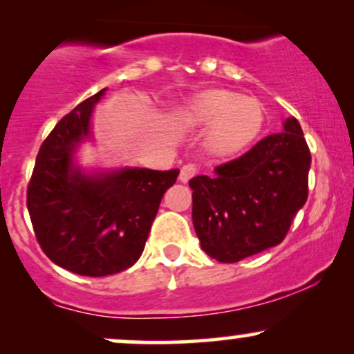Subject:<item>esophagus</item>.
I'll list each match as a JSON object with an SVG mask.
<instances>
[{
	"instance_id": "esophagus-1",
	"label": "esophagus",
	"mask_w": 354,
	"mask_h": 354,
	"mask_svg": "<svg viewBox=\"0 0 354 354\" xmlns=\"http://www.w3.org/2000/svg\"><path fill=\"white\" fill-rule=\"evenodd\" d=\"M194 174H196V166L191 165V163L185 165L181 168V171H180V181L181 183H188L191 178L194 176Z\"/></svg>"
}]
</instances>
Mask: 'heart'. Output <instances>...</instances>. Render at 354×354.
Instances as JSON below:
<instances>
[{
	"mask_svg": "<svg viewBox=\"0 0 354 354\" xmlns=\"http://www.w3.org/2000/svg\"><path fill=\"white\" fill-rule=\"evenodd\" d=\"M181 115L191 126H208L205 145L219 158L245 151L261 135L266 123V108L261 100L221 88L194 95Z\"/></svg>",
	"mask_w": 354,
	"mask_h": 354,
	"instance_id": "b5f03b06",
	"label": "heart"
}]
</instances>
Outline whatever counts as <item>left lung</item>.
<instances>
[{
  "instance_id": "1",
  "label": "left lung",
  "mask_w": 354,
  "mask_h": 354,
  "mask_svg": "<svg viewBox=\"0 0 354 354\" xmlns=\"http://www.w3.org/2000/svg\"><path fill=\"white\" fill-rule=\"evenodd\" d=\"M281 133L193 178V225L206 254L236 263L279 245L308 200L311 154L296 118Z\"/></svg>"
}]
</instances>
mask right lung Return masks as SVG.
Here are the masks:
<instances>
[{
	"instance_id": "right-lung-1",
	"label": "right lung",
	"mask_w": 354,
	"mask_h": 354,
	"mask_svg": "<svg viewBox=\"0 0 354 354\" xmlns=\"http://www.w3.org/2000/svg\"><path fill=\"white\" fill-rule=\"evenodd\" d=\"M106 88L59 120L39 148L26 206L44 254L71 273L108 276L140 259L166 189L180 169L121 168L86 174L73 153L89 135L95 104Z\"/></svg>"
}]
</instances>
